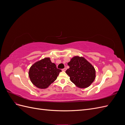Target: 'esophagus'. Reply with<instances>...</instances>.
Wrapping results in <instances>:
<instances>
[{"label":"esophagus","mask_w":125,"mask_h":125,"mask_svg":"<svg viewBox=\"0 0 125 125\" xmlns=\"http://www.w3.org/2000/svg\"><path fill=\"white\" fill-rule=\"evenodd\" d=\"M66 69H67L66 68H63V69H62V71H65L66 70Z\"/></svg>","instance_id":"1"}]
</instances>
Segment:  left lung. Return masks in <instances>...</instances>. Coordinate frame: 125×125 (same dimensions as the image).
Masks as SVG:
<instances>
[{"label": "left lung", "mask_w": 125, "mask_h": 125, "mask_svg": "<svg viewBox=\"0 0 125 125\" xmlns=\"http://www.w3.org/2000/svg\"><path fill=\"white\" fill-rule=\"evenodd\" d=\"M69 68L66 71L70 81L81 89L91 84L96 77L95 69L83 57L75 56L68 62Z\"/></svg>", "instance_id": "left-lung-1"}]
</instances>
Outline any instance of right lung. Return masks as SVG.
Here are the masks:
<instances>
[{"label": "right lung", "instance_id": "add662e5", "mask_svg": "<svg viewBox=\"0 0 125 125\" xmlns=\"http://www.w3.org/2000/svg\"><path fill=\"white\" fill-rule=\"evenodd\" d=\"M61 71L52 62L50 58L45 57L33 64L30 68L29 76L33 85L45 89L56 80Z\"/></svg>", "mask_w": 125, "mask_h": 125}]
</instances>
